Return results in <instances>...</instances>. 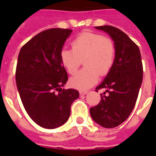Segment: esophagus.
<instances>
[{
    "label": "esophagus",
    "instance_id": "1",
    "mask_svg": "<svg viewBox=\"0 0 156 156\" xmlns=\"http://www.w3.org/2000/svg\"><path fill=\"white\" fill-rule=\"evenodd\" d=\"M87 92H88L87 90H79V94H80V95H86V94H87Z\"/></svg>",
    "mask_w": 156,
    "mask_h": 156
}]
</instances>
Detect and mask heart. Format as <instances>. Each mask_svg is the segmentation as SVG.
<instances>
[{"label": "heart", "instance_id": "b5f03b06", "mask_svg": "<svg viewBox=\"0 0 156 156\" xmlns=\"http://www.w3.org/2000/svg\"><path fill=\"white\" fill-rule=\"evenodd\" d=\"M72 49L63 48L60 52V61L69 74H74L69 80L70 85L79 90H85L95 85L99 77L110 72L116 59V47L109 38L97 33H81L71 43Z\"/></svg>", "mask_w": 156, "mask_h": 156}]
</instances>
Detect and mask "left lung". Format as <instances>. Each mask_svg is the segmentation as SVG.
Masks as SVG:
<instances>
[{"mask_svg":"<svg viewBox=\"0 0 156 156\" xmlns=\"http://www.w3.org/2000/svg\"><path fill=\"white\" fill-rule=\"evenodd\" d=\"M108 34L116 47V59L112 68L96 91L106 89L100 94L101 100L90 108L94 121L104 128H114L123 123L133 111L143 82V68L138 45L120 29L112 26L95 27Z\"/></svg>","mask_w":156,"mask_h":156,"instance_id":"8db88e82","label":"left lung"}]
</instances>
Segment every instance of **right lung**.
I'll return each instance as SVG.
<instances>
[{
  "instance_id": "right-lung-1",
  "label": "right lung",
  "mask_w": 156,
  "mask_h": 156,
  "mask_svg": "<svg viewBox=\"0 0 156 156\" xmlns=\"http://www.w3.org/2000/svg\"><path fill=\"white\" fill-rule=\"evenodd\" d=\"M70 29L44 30L21 48L16 67V83L24 108L35 123L55 129L67 121L71 104L79 96L74 89H62L68 74L60 52Z\"/></svg>"
}]
</instances>
